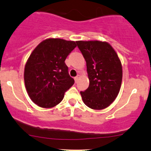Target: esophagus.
I'll list each match as a JSON object with an SVG mask.
<instances>
[{
  "label": "esophagus",
  "instance_id": "1",
  "mask_svg": "<svg viewBox=\"0 0 151 151\" xmlns=\"http://www.w3.org/2000/svg\"><path fill=\"white\" fill-rule=\"evenodd\" d=\"M80 78H81V76H80V75H78L77 76H76V77L74 78V79H75V81H76V82H77L78 80V79Z\"/></svg>",
  "mask_w": 151,
  "mask_h": 151
}]
</instances>
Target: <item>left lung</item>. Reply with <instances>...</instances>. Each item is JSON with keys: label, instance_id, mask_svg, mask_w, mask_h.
Returning <instances> with one entry per match:
<instances>
[{"label": "left lung", "instance_id": "obj_1", "mask_svg": "<svg viewBox=\"0 0 151 151\" xmlns=\"http://www.w3.org/2000/svg\"><path fill=\"white\" fill-rule=\"evenodd\" d=\"M86 61L89 86L81 92L83 101L93 110L106 108L115 101L121 89L123 69L118 54L108 42L78 40Z\"/></svg>", "mask_w": 151, "mask_h": 151}]
</instances>
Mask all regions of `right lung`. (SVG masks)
Wrapping results in <instances>:
<instances>
[{"instance_id": "obj_1", "label": "right lung", "mask_w": 151, "mask_h": 151, "mask_svg": "<svg viewBox=\"0 0 151 151\" xmlns=\"http://www.w3.org/2000/svg\"><path fill=\"white\" fill-rule=\"evenodd\" d=\"M76 46L73 40L47 38L32 51L25 65L24 81L30 98L39 107L57 106L74 84L65 60Z\"/></svg>"}]
</instances>
